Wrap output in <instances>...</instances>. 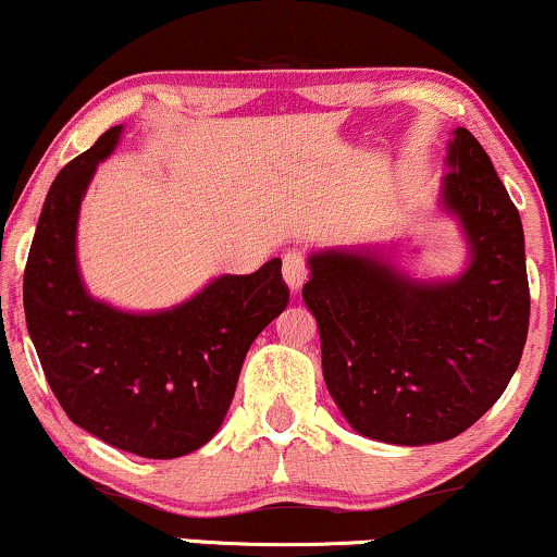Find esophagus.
I'll return each mask as SVG.
<instances>
[{
  "label": "esophagus",
  "mask_w": 557,
  "mask_h": 557,
  "mask_svg": "<svg viewBox=\"0 0 557 557\" xmlns=\"http://www.w3.org/2000/svg\"><path fill=\"white\" fill-rule=\"evenodd\" d=\"M284 281L286 286L292 288V292H299V288L304 286V281H307L309 271H307V258H304L299 250H288V253L284 256Z\"/></svg>",
  "instance_id": "34e87169"
}]
</instances>
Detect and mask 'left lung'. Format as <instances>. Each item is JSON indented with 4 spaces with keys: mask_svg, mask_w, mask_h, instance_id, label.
Segmentation results:
<instances>
[{
    "mask_svg": "<svg viewBox=\"0 0 557 557\" xmlns=\"http://www.w3.org/2000/svg\"><path fill=\"white\" fill-rule=\"evenodd\" d=\"M441 208L459 220V276H410L375 246L307 258L301 296L322 337V370L362 436L425 446L474 425L512 380L530 324L524 233L515 202L471 132L446 151Z\"/></svg>",
    "mask_w": 557,
    "mask_h": 557,
    "instance_id": "left-lung-1",
    "label": "left lung"
}]
</instances>
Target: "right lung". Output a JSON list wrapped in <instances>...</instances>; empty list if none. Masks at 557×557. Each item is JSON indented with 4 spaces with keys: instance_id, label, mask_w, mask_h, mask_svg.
<instances>
[{
    "instance_id": "1",
    "label": "right lung",
    "mask_w": 557,
    "mask_h": 557,
    "mask_svg": "<svg viewBox=\"0 0 557 557\" xmlns=\"http://www.w3.org/2000/svg\"><path fill=\"white\" fill-rule=\"evenodd\" d=\"M113 126L65 164L45 197L25 265L27 332L67 418L121 451L177 459L215 436L250 345L288 304L281 258L212 278L162 311L94 299L75 256L81 200L116 149Z\"/></svg>"
}]
</instances>
